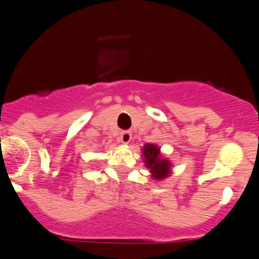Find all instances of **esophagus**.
Returning a JSON list of instances; mask_svg holds the SVG:
<instances>
[{
	"label": "esophagus",
	"instance_id": "esophagus-1",
	"mask_svg": "<svg viewBox=\"0 0 259 259\" xmlns=\"http://www.w3.org/2000/svg\"><path fill=\"white\" fill-rule=\"evenodd\" d=\"M131 140H132L131 131H123L122 134H120V141H122L123 144L131 143Z\"/></svg>",
	"mask_w": 259,
	"mask_h": 259
}]
</instances>
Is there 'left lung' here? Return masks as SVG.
Returning a JSON list of instances; mask_svg holds the SVG:
<instances>
[{"mask_svg":"<svg viewBox=\"0 0 259 259\" xmlns=\"http://www.w3.org/2000/svg\"><path fill=\"white\" fill-rule=\"evenodd\" d=\"M145 166L155 180H163L171 174V162L162 157L161 150L154 144H145L143 148Z\"/></svg>","mask_w":259,"mask_h":259,"instance_id":"1","label":"left lung"}]
</instances>
